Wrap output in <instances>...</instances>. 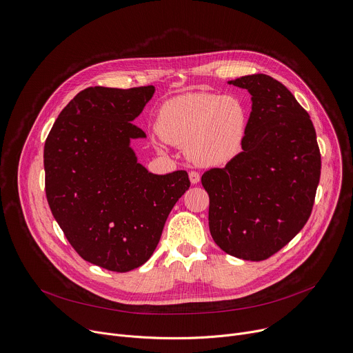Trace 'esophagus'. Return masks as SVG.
Instances as JSON below:
<instances>
[{"mask_svg":"<svg viewBox=\"0 0 353 353\" xmlns=\"http://www.w3.org/2000/svg\"><path fill=\"white\" fill-rule=\"evenodd\" d=\"M188 176H190V181H191L192 184H196V183L199 181V173H198V172H194V170H192V172H190Z\"/></svg>","mask_w":353,"mask_h":353,"instance_id":"34e87169","label":"esophagus"}]
</instances>
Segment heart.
Segmentation results:
<instances>
[{"mask_svg":"<svg viewBox=\"0 0 353 353\" xmlns=\"http://www.w3.org/2000/svg\"><path fill=\"white\" fill-rule=\"evenodd\" d=\"M155 128L163 141L184 146L187 158L194 163L218 166L241 150L247 113L233 96L185 93L162 105Z\"/></svg>","mask_w":353,"mask_h":353,"instance_id":"1","label":"heart"}]
</instances>
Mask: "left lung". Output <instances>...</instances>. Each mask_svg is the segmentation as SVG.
<instances>
[{"mask_svg":"<svg viewBox=\"0 0 353 353\" xmlns=\"http://www.w3.org/2000/svg\"><path fill=\"white\" fill-rule=\"evenodd\" d=\"M251 94L243 152L201 177L210 195V230L225 253L263 261L310 218L321 155L309 113L265 74L229 81Z\"/></svg>","mask_w":353,"mask_h":353,"instance_id":"1","label":"left lung"}]
</instances>
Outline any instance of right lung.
Returning <instances> with one entry per match:
<instances>
[{
    "label": "right lung",
    "mask_w": 353,
    "mask_h": 353,
    "mask_svg": "<svg viewBox=\"0 0 353 353\" xmlns=\"http://www.w3.org/2000/svg\"><path fill=\"white\" fill-rule=\"evenodd\" d=\"M155 86H90L63 109L44 143L46 196L67 240L88 263L114 272L145 264L188 190L185 170L149 173L131 139Z\"/></svg>",
    "instance_id": "1"
}]
</instances>
